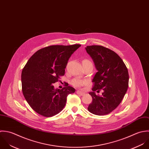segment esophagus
Instances as JSON below:
<instances>
[{
    "label": "esophagus",
    "mask_w": 149,
    "mask_h": 149,
    "mask_svg": "<svg viewBox=\"0 0 149 149\" xmlns=\"http://www.w3.org/2000/svg\"><path fill=\"white\" fill-rule=\"evenodd\" d=\"M76 93H77V94H79V95H84L85 94L84 93H83V92H82V91H76Z\"/></svg>",
    "instance_id": "34e87169"
}]
</instances>
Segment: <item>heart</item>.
Returning a JSON list of instances; mask_svg holds the SVG:
<instances>
[{"instance_id": "b5f03b06", "label": "heart", "mask_w": 149, "mask_h": 149, "mask_svg": "<svg viewBox=\"0 0 149 149\" xmlns=\"http://www.w3.org/2000/svg\"><path fill=\"white\" fill-rule=\"evenodd\" d=\"M83 63H92L91 62L89 59H84L83 61ZM71 84L74 87H80L86 84V81L84 80L80 79L79 78H74L71 81Z\"/></svg>"}]
</instances>
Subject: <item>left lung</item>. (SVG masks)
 Masks as SVG:
<instances>
[{
    "label": "left lung",
    "instance_id": "obj_1",
    "mask_svg": "<svg viewBox=\"0 0 149 149\" xmlns=\"http://www.w3.org/2000/svg\"><path fill=\"white\" fill-rule=\"evenodd\" d=\"M93 58L98 70L93 79V98L88 110L94 114L106 115L114 110L121 103L127 93L129 74L123 59L114 51L102 46L93 45L86 47ZM102 90L100 96L95 91Z\"/></svg>",
    "mask_w": 149,
    "mask_h": 149
}]
</instances>
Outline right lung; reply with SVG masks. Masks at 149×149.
<instances>
[{
  "mask_svg": "<svg viewBox=\"0 0 149 149\" xmlns=\"http://www.w3.org/2000/svg\"><path fill=\"white\" fill-rule=\"evenodd\" d=\"M81 46L53 45L37 51L28 61L21 73L23 95L32 109L44 117H52L65 107L67 97L75 89L66 85L54 89V83L65 74L71 55Z\"/></svg>",
  "mask_w": 149,
  "mask_h": 149,
  "instance_id": "obj_1",
  "label": "right lung"
}]
</instances>
